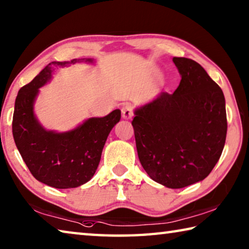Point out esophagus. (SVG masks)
<instances>
[{
  "instance_id": "obj_1",
  "label": "esophagus",
  "mask_w": 249,
  "mask_h": 249,
  "mask_svg": "<svg viewBox=\"0 0 249 249\" xmlns=\"http://www.w3.org/2000/svg\"><path fill=\"white\" fill-rule=\"evenodd\" d=\"M133 115H134V112H133L132 105L125 104L124 107H122V116H123V119L129 120V119H132Z\"/></svg>"
}]
</instances>
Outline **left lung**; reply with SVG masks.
Masks as SVG:
<instances>
[{
  "label": "left lung",
  "mask_w": 249,
  "mask_h": 249,
  "mask_svg": "<svg viewBox=\"0 0 249 249\" xmlns=\"http://www.w3.org/2000/svg\"><path fill=\"white\" fill-rule=\"evenodd\" d=\"M181 81L135 109L132 122L142 168L156 182L180 189L205 179L225 145L223 91L196 61L172 59Z\"/></svg>",
  "instance_id": "8db88e82"
}]
</instances>
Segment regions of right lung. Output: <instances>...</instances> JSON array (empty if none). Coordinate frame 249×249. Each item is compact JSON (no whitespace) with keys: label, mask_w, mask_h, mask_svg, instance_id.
Listing matches in <instances>:
<instances>
[{"label":"right lung","mask_w":249,"mask_h":249,"mask_svg":"<svg viewBox=\"0 0 249 249\" xmlns=\"http://www.w3.org/2000/svg\"><path fill=\"white\" fill-rule=\"evenodd\" d=\"M93 59L53 61L31 82L20 88L15 100L12 130L16 147L35 178L56 189L77 188L95 174L109 132L121 120L114 109L104 117H91L77 128L65 133L46 130L34 114V102L39 88L53 77V71Z\"/></svg>","instance_id":"obj_1"}]
</instances>
